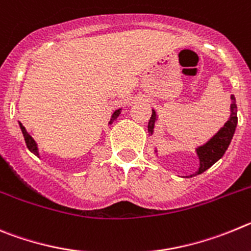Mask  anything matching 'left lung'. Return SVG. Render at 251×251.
<instances>
[{"instance_id": "left-lung-1", "label": "left lung", "mask_w": 251, "mask_h": 251, "mask_svg": "<svg viewBox=\"0 0 251 251\" xmlns=\"http://www.w3.org/2000/svg\"><path fill=\"white\" fill-rule=\"evenodd\" d=\"M238 107H236V101L234 95H231V105H230V117L229 120L225 123V125L220 128V130L214 135L206 144L196 148V153H198V157L200 160V166H199V170L196 171L194 175H199V174H202L205 170H207L209 168H211L219 159L223 157V155L225 153V151L229 148L230 142H231L232 136H234V132H235L236 125H238ZM157 120V115L155 110H152V115H151L150 120H149L148 130L151 135L153 132V127H155V123ZM157 152V150H155ZM189 177V176H187Z\"/></svg>"}]
</instances>
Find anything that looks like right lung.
Listing matches in <instances>:
<instances>
[{"label": "right lung", "instance_id": "1", "mask_svg": "<svg viewBox=\"0 0 251 251\" xmlns=\"http://www.w3.org/2000/svg\"><path fill=\"white\" fill-rule=\"evenodd\" d=\"M121 114V109H117V110H115L114 111V114H112V116H111V119H110V123H109V125H111L112 123H114L115 120H116L117 117H119V115ZM20 124V127H21V131H22V134H24V137H25V142H26V145H27V149H28V150L31 151V152H33L36 155V156H40V153H38V148H37V144H36V141L35 140L32 139V136H31L30 134H28V132H27L26 131V128L24 127V126H22V124L21 123H19Z\"/></svg>", "mask_w": 251, "mask_h": 251}]
</instances>
